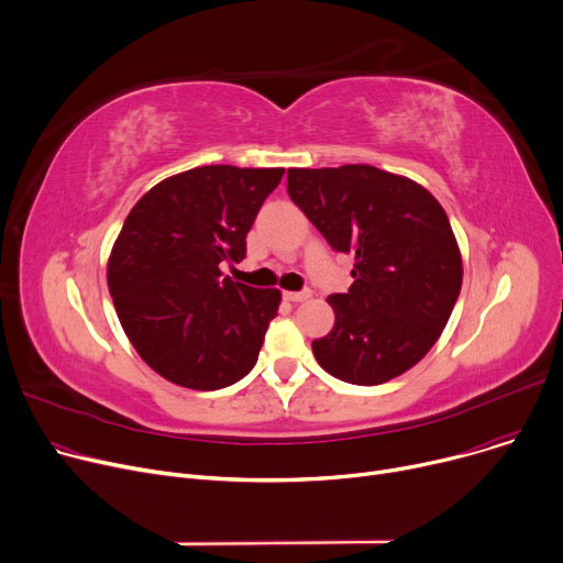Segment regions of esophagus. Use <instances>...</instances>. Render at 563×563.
<instances>
[{
	"mask_svg": "<svg viewBox=\"0 0 563 563\" xmlns=\"http://www.w3.org/2000/svg\"><path fill=\"white\" fill-rule=\"evenodd\" d=\"M284 295H286V300H290V302H307L313 292L309 288H305V290H288Z\"/></svg>",
	"mask_w": 563,
	"mask_h": 563,
	"instance_id": "esophagus-1",
	"label": "esophagus"
}]
</instances>
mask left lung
I'll use <instances>...</instances> for the list:
<instances>
[{
	"instance_id": "8db88e82",
	"label": "left lung",
	"mask_w": 563,
	"mask_h": 563,
	"mask_svg": "<svg viewBox=\"0 0 563 563\" xmlns=\"http://www.w3.org/2000/svg\"><path fill=\"white\" fill-rule=\"evenodd\" d=\"M288 195L336 252L354 254L352 286L327 297L332 332L311 343L322 371L377 386L432 350L464 279L461 252L437 197L375 168H290Z\"/></svg>"
}]
</instances>
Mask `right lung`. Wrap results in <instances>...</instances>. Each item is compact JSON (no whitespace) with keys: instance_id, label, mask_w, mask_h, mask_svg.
I'll return each mask as SVG.
<instances>
[{"instance_id":"right-lung-1","label":"right lung","mask_w":563,"mask_h":563,"mask_svg":"<svg viewBox=\"0 0 563 563\" xmlns=\"http://www.w3.org/2000/svg\"><path fill=\"white\" fill-rule=\"evenodd\" d=\"M284 168L202 165L163 179L129 211L109 258L124 334L161 377L195 390L243 379L282 292L222 277Z\"/></svg>"}]
</instances>
